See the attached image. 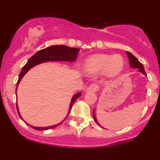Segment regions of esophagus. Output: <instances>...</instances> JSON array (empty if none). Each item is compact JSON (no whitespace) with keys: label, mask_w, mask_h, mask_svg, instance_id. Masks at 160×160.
<instances>
[{"label":"esophagus","mask_w":160,"mask_h":160,"mask_svg":"<svg viewBox=\"0 0 160 160\" xmlns=\"http://www.w3.org/2000/svg\"><path fill=\"white\" fill-rule=\"evenodd\" d=\"M98 88H99V87H98V85L93 84V85H90V87H89L87 89V90H86V91H91V92H96V91H98Z\"/></svg>","instance_id":"1"}]
</instances>
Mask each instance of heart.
<instances>
[{
  "label": "heart",
  "mask_w": 160,
  "mask_h": 160,
  "mask_svg": "<svg viewBox=\"0 0 160 160\" xmlns=\"http://www.w3.org/2000/svg\"><path fill=\"white\" fill-rule=\"evenodd\" d=\"M123 67V58L119 54L96 53L89 56L83 63V71L91 77L103 72L108 78H114L122 73Z\"/></svg>",
  "instance_id": "heart-1"
}]
</instances>
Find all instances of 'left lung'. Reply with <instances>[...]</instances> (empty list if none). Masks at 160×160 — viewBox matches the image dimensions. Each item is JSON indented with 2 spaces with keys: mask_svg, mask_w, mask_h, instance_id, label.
Wrapping results in <instances>:
<instances>
[{
  "mask_svg": "<svg viewBox=\"0 0 160 160\" xmlns=\"http://www.w3.org/2000/svg\"><path fill=\"white\" fill-rule=\"evenodd\" d=\"M126 53H127V55H128V59H129L130 66H131V68H133V69H138V70H137V71L140 72L141 73H142V74H144V75H146V72H145V70H144L143 66H142V63H141L140 62H139V61H138V59H137L136 58H135V56L132 54V53H130V52L126 51ZM93 118H94V120L96 122V123L101 127V125L98 123L97 118H96V117H95V112H94V110L93 111Z\"/></svg>",
  "mask_w": 160,
  "mask_h": 160,
  "instance_id": "obj_1",
  "label": "left lung"
}]
</instances>
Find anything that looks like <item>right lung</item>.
I'll return each instance as SVG.
<instances>
[{
	"mask_svg": "<svg viewBox=\"0 0 160 160\" xmlns=\"http://www.w3.org/2000/svg\"><path fill=\"white\" fill-rule=\"evenodd\" d=\"M79 52V49L78 48H71L69 47V46H64V45H54V46H50L49 47L46 48V49H41L39 51L37 52L34 55H32V57L29 59V61L27 62V63L25 65L23 68H22V71L19 74V78H18V81L17 82V88H16V95H17V90H18V85H19L20 82L22 79V78L25 76V74L30 70L31 68H32L33 66H37L38 64H41V63L44 62H73L77 59L78 53ZM81 96V93H77V94H73V97L71 98V101H70V106H69V110H68V114L70 113V110L72 108V106H73V102H75L76 99H78L79 97ZM17 110H18V114H19L20 118H22V120L23 118L22 117L21 114H20L19 108H18V105L17 103ZM67 116H66V118ZM66 118L62 121L61 122L58 124H55V125L49 126V127H33V126L29 125L31 128H32L33 129L38 130V131H44V130H48V129H52V128H54L56 127H58V125H60L62 122L66 119Z\"/></svg>",
	"mask_w": 160,
	"mask_h": 160,
	"instance_id": "obj_1",
	"label": "right lung"
}]
</instances>
